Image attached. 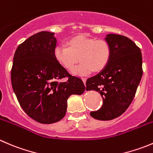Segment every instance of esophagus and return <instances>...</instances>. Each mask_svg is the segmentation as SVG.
<instances>
[{
  "label": "esophagus",
  "instance_id": "esophagus-1",
  "mask_svg": "<svg viewBox=\"0 0 153 153\" xmlns=\"http://www.w3.org/2000/svg\"><path fill=\"white\" fill-rule=\"evenodd\" d=\"M82 80H83V81H84V84H86V81H87V78H83Z\"/></svg>",
  "mask_w": 153,
  "mask_h": 153
}]
</instances>
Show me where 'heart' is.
<instances>
[{
	"instance_id": "b5f03b06",
	"label": "heart",
	"mask_w": 153,
	"mask_h": 153,
	"mask_svg": "<svg viewBox=\"0 0 153 153\" xmlns=\"http://www.w3.org/2000/svg\"><path fill=\"white\" fill-rule=\"evenodd\" d=\"M67 44L68 47L56 46L54 54L57 62L67 69H72L80 59L81 63L72 69L75 75H86L93 70L100 72L111 58V46L104 39L79 35L69 39Z\"/></svg>"
}]
</instances>
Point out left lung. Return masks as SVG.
I'll return each mask as SVG.
<instances>
[{"instance_id":"1","label":"left lung","mask_w":153,"mask_h":153,"mask_svg":"<svg viewBox=\"0 0 153 153\" xmlns=\"http://www.w3.org/2000/svg\"><path fill=\"white\" fill-rule=\"evenodd\" d=\"M110 44L109 62L99 74L88 78L86 90H96L103 99L100 109L90 116L99 120H111L123 114L135 96L143 75L140 48L128 37L108 34Z\"/></svg>"}]
</instances>
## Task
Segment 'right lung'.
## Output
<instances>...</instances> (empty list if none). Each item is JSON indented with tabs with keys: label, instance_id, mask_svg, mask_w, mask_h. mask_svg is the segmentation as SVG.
<instances>
[{
	"label": "right lung",
	"instance_id": "obj_1",
	"mask_svg": "<svg viewBox=\"0 0 153 153\" xmlns=\"http://www.w3.org/2000/svg\"><path fill=\"white\" fill-rule=\"evenodd\" d=\"M54 33L41 31L18 46L11 69L13 91L22 109L42 124L58 122L66 115L67 99L85 90L82 80L57 62ZM67 78L66 82L61 80Z\"/></svg>",
	"mask_w": 153,
	"mask_h": 153
}]
</instances>
